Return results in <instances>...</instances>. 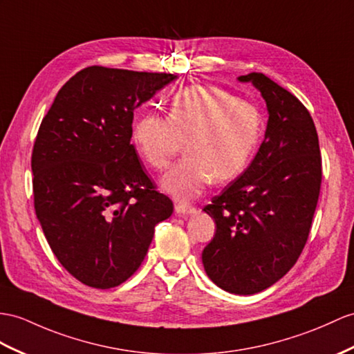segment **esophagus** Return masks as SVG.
Segmentation results:
<instances>
[{
    "instance_id": "1",
    "label": "esophagus",
    "mask_w": 354,
    "mask_h": 354,
    "mask_svg": "<svg viewBox=\"0 0 354 354\" xmlns=\"http://www.w3.org/2000/svg\"><path fill=\"white\" fill-rule=\"evenodd\" d=\"M176 213L178 216H186V214H194L196 213V209L192 205H186V204H177L176 205Z\"/></svg>"
}]
</instances>
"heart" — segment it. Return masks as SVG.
Wrapping results in <instances>:
<instances>
[{
	"instance_id": "heart-1",
	"label": "heart",
	"mask_w": 354,
	"mask_h": 354,
	"mask_svg": "<svg viewBox=\"0 0 354 354\" xmlns=\"http://www.w3.org/2000/svg\"><path fill=\"white\" fill-rule=\"evenodd\" d=\"M260 136L254 103L205 85L177 91L168 118L149 112L132 132L138 153L158 171L168 168L186 142V156L162 178L163 191L182 203L200 196L213 178L223 183L242 174Z\"/></svg>"
}]
</instances>
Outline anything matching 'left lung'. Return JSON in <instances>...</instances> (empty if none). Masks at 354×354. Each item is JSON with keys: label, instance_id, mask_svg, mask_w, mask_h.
I'll return each instance as SVG.
<instances>
[{"label": "left lung", "instance_id": "obj_1", "mask_svg": "<svg viewBox=\"0 0 354 354\" xmlns=\"http://www.w3.org/2000/svg\"><path fill=\"white\" fill-rule=\"evenodd\" d=\"M237 80L261 93L269 120L251 165L204 207L216 232L203 264L219 288L246 296L278 282L304 251L320 195L322 154L311 114L296 96L263 73Z\"/></svg>", "mask_w": 354, "mask_h": 354}]
</instances>
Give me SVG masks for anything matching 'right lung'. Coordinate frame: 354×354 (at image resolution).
I'll list each match as a JSON object with an SVG mask.
<instances>
[{"label": "right lung", "mask_w": 354, "mask_h": 354, "mask_svg": "<svg viewBox=\"0 0 354 354\" xmlns=\"http://www.w3.org/2000/svg\"><path fill=\"white\" fill-rule=\"evenodd\" d=\"M176 77L91 66L63 85L41 120L34 209L58 261L85 286L106 290L131 278L154 227L172 214L131 138L133 111Z\"/></svg>", "instance_id": "1"}]
</instances>
